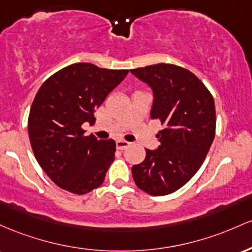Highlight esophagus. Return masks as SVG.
Segmentation results:
<instances>
[{
	"instance_id": "esophagus-1",
	"label": "esophagus",
	"mask_w": 252,
	"mask_h": 252,
	"mask_svg": "<svg viewBox=\"0 0 252 252\" xmlns=\"http://www.w3.org/2000/svg\"><path fill=\"white\" fill-rule=\"evenodd\" d=\"M129 145H131V143H128V141L126 140H121V139L117 140V148L119 150H125L126 148H128Z\"/></svg>"
}]
</instances>
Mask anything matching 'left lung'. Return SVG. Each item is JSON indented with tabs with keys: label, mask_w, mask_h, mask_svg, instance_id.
Segmentation results:
<instances>
[{
	"label": "left lung",
	"mask_w": 252,
	"mask_h": 252,
	"mask_svg": "<svg viewBox=\"0 0 252 252\" xmlns=\"http://www.w3.org/2000/svg\"><path fill=\"white\" fill-rule=\"evenodd\" d=\"M131 72L154 90L151 119L163 125L158 149H145V159L132 166L133 180L150 195L171 194L196 174L213 143V96L193 72L177 65L159 63Z\"/></svg>",
	"instance_id": "1"
}]
</instances>
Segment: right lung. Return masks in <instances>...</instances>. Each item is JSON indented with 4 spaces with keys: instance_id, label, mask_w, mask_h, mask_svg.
I'll list each match as a JSON object with an SVG mask.
<instances>
[{
    "instance_id": "obj_1",
    "label": "right lung",
    "mask_w": 252,
    "mask_h": 252,
    "mask_svg": "<svg viewBox=\"0 0 252 252\" xmlns=\"http://www.w3.org/2000/svg\"><path fill=\"white\" fill-rule=\"evenodd\" d=\"M128 70L90 63L65 66L42 83L28 115V135L39 165L58 187L83 195L103 183L114 160L115 141L86 135L84 123Z\"/></svg>"
}]
</instances>
